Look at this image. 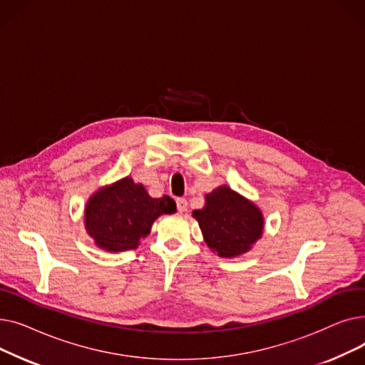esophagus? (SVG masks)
Segmentation results:
<instances>
[{"label":"esophagus","mask_w":365,"mask_h":365,"mask_svg":"<svg viewBox=\"0 0 365 365\" xmlns=\"http://www.w3.org/2000/svg\"><path fill=\"white\" fill-rule=\"evenodd\" d=\"M176 204H178V212L179 213H185L187 210V201L185 198H178Z\"/></svg>","instance_id":"1"}]
</instances>
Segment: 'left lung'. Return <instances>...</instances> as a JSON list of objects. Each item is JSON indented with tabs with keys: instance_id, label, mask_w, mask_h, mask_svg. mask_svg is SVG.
<instances>
[{
	"instance_id": "8db88e82",
	"label": "left lung",
	"mask_w": 365,
	"mask_h": 365,
	"mask_svg": "<svg viewBox=\"0 0 365 365\" xmlns=\"http://www.w3.org/2000/svg\"><path fill=\"white\" fill-rule=\"evenodd\" d=\"M205 244L220 257H237L252 250L263 234V215L256 204L229 186L205 195V205L195 210Z\"/></svg>"
}]
</instances>
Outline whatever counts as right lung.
Returning <instances> with one entry per match:
<instances>
[{"instance_id":"right-lung-1","label":"right lung","mask_w":365,"mask_h":365,"mask_svg":"<svg viewBox=\"0 0 365 365\" xmlns=\"http://www.w3.org/2000/svg\"><path fill=\"white\" fill-rule=\"evenodd\" d=\"M176 212L170 197L152 198L140 183L124 178L101 187L87 201L84 223L94 244L105 252L118 253L138 248L142 238L161 215Z\"/></svg>"}]
</instances>
